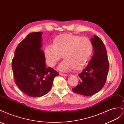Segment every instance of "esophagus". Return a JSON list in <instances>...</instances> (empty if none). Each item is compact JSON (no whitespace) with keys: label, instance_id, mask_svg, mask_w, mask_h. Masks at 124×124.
<instances>
[{"label":"esophagus","instance_id":"1","mask_svg":"<svg viewBox=\"0 0 124 124\" xmlns=\"http://www.w3.org/2000/svg\"><path fill=\"white\" fill-rule=\"evenodd\" d=\"M59 75H61V76H67L68 74H66V73H62V72H59Z\"/></svg>","mask_w":124,"mask_h":124}]
</instances>
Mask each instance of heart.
I'll use <instances>...</instances> for the list:
<instances>
[{
    "instance_id": "1",
    "label": "heart",
    "mask_w": 124,
    "mask_h": 124,
    "mask_svg": "<svg viewBox=\"0 0 124 124\" xmlns=\"http://www.w3.org/2000/svg\"><path fill=\"white\" fill-rule=\"evenodd\" d=\"M93 52V45L86 37L72 33L56 36L52 41V46H46L44 55L47 65L54 67L62 57L65 60L59 69L66 71L73 68L79 71L83 69Z\"/></svg>"
}]
</instances>
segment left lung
I'll return each mask as SVG.
<instances>
[{
    "mask_svg": "<svg viewBox=\"0 0 124 124\" xmlns=\"http://www.w3.org/2000/svg\"><path fill=\"white\" fill-rule=\"evenodd\" d=\"M93 54L88 66L78 74L81 78L78 85L73 88L76 93L86 96L95 94L103 88L109 69L106 48L97 36L91 38Z\"/></svg>",
    "mask_w": 124,
    "mask_h": 124,
    "instance_id": "1",
    "label": "left lung"
}]
</instances>
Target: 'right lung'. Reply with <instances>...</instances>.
Instances as JSON below:
<instances>
[{
    "mask_svg": "<svg viewBox=\"0 0 124 124\" xmlns=\"http://www.w3.org/2000/svg\"><path fill=\"white\" fill-rule=\"evenodd\" d=\"M41 32L29 33L16 47L12 59L14 81L22 92L31 97L46 94L58 72L46 67L41 50Z\"/></svg>",
    "mask_w": 124,
    "mask_h": 124,
    "instance_id": "1",
    "label": "right lung"
}]
</instances>
